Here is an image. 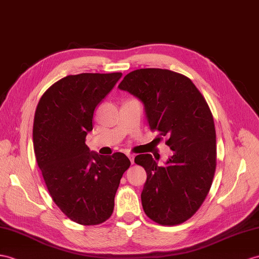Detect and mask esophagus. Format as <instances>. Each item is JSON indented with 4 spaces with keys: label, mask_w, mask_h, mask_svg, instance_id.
Masks as SVG:
<instances>
[{
    "label": "esophagus",
    "mask_w": 259,
    "mask_h": 259,
    "mask_svg": "<svg viewBox=\"0 0 259 259\" xmlns=\"http://www.w3.org/2000/svg\"><path fill=\"white\" fill-rule=\"evenodd\" d=\"M127 157H128V158H130V160H131V163H134V158H135V157H134V155H132V154H128V155H127Z\"/></svg>",
    "instance_id": "34e87169"
}]
</instances>
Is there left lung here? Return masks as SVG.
Segmentation results:
<instances>
[{"label":"left lung","mask_w":259,"mask_h":259,"mask_svg":"<svg viewBox=\"0 0 259 259\" xmlns=\"http://www.w3.org/2000/svg\"><path fill=\"white\" fill-rule=\"evenodd\" d=\"M118 89L141 101L150 130L167 136L172 151L163 166L150 154L135 157L147 174L143 209L161 225L185 222L203 203L215 172L217 135L209 105L190 79L167 69H137Z\"/></svg>","instance_id":"left-lung-1"}]
</instances>
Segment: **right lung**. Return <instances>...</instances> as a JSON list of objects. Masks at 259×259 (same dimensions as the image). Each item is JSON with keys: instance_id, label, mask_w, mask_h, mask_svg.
Here are the masks:
<instances>
[{"instance_id": "right-lung-1", "label": "right lung", "mask_w": 259, "mask_h": 259, "mask_svg": "<svg viewBox=\"0 0 259 259\" xmlns=\"http://www.w3.org/2000/svg\"><path fill=\"white\" fill-rule=\"evenodd\" d=\"M121 77L67 75L42 94L35 112L34 151L48 191L59 209L82 225L112 215L119 181L131 165L123 153L103 156L85 145L94 111Z\"/></svg>"}]
</instances>
